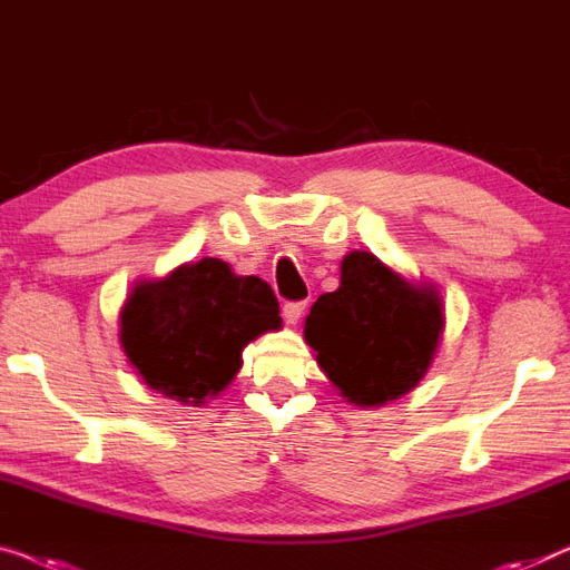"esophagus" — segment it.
<instances>
[{
  "label": "esophagus",
  "instance_id": "esophagus-1",
  "mask_svg": "<svg viewBox=\"0 0 570 570\" xmlns=\"http://www.w3.org/2000/svg\"><path fill=\"white\" fill-rule=\"evenodd\" d=\"M304 307H307V302H286L284 304L282 314H284V320L288 322V325H296V322H299Z\"/></svg>",
  "mask_w": 570,
  "mask_h": 570
}]
</instances>
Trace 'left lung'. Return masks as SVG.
<instances>
[{
    "label": "left lung",
    "mask_w": 570,
    "mask_h": 570,
    "mask_svg": "<svg viewBox=\"0 0 570 570\" xmlns=\"http://www.w3.org/2000/svg\"><path fill=\"white\" fill-rule=\"evenodd\" d=\"M440 333L435 288L406 284L371 253L345 256L340 288L322 294L304 322L320 368L358 406L386 404L417 386Z\"/></svg>",
    "instance_id": "obj_1"
}]
</instances>
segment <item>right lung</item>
<instances>
[{
    "mask_svg": "<svg viewBox=\"0 0 570 570\" xmlns=\"http://www.w3.org/2000/svg\"><path fill=\"white\" fill-rule=\"evenodd\" d=\"M282 327L278 302L258 276H235L225 261L202 258L127 296L120 340L150 389L204 404L243 366V347Z\"/></svg>",
    "mask_w": 570,
    "mask_h": 570,
    "instance_id": "right-lung-1",
    "label": "right lung"
}]
</instances>
